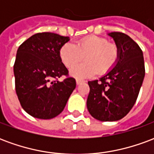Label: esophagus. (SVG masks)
<instances>
[{
    "mask_svg": "<svg viewBox=\"0 0 154 154\" xmlns=\"http://www.w3.org/2000/svg\"><path fill=\"white\" fill-rule=\"evenodd\" d=\"M76 82H77V85H80L81 83H82V82H82V81H81V80H76Z\"/></svg>",
    "mask_w": 154,
    "mask_h": 154,
    "instance_id": "34e87169",
    "label": "esophagus"
}]
</instances>
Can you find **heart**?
<instances>
[{"instance_id":"b5f03b06","label":"heart","mask_w":154,"mask_h":154,"mask_svg":"<svg viewBox=\"0 0 154 154\" xmlns=\"http://www.w3.org/2000/svg\"><path fill=\"white\" fill-rule=\"evenodd\" d=\"M60 57L68 68L74 67L85 57V63L71 70V75L83 80L93 77L97 72L102 76L109 72L119 57L118 46L110 44L106 38L91 35L77 41V44L67 43L61 48Z\"/></svg>"}]
</instances>
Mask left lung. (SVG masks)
I'll return each mask as SVG.
<instances>
[{"label":"left lung","mask_w":154,"mask_h":154,"mask_svg":"<svg viewBox=\"0 0 154 154\" xmlns=\"http://www.w3.org/2000/svg\"><path fill=\"white\" fill-rule=\"evenodd\" d=\"M119 50L116 66L100 80L88 82L87 110L100 121H116L135 104L145 75L143 52L138 44L121 32L109 34Z\"/></svg>","instance_id":"8db88e82"}]
</instances>
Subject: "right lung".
Returning <instances> with one entry per match:
<instances>
[{"mask_svg":"<svg viewBox=\"0 0 154 154\" xmlns=\"http://www.w3.org/2000/svg\"><path fill=\"white\" fill-rule=\"evenodd\" d=\"M69 37L43 32L20 44L14 64L15 91L22 108L33 117L49 119L63 110L76 87V80L61 60ZM66 75L63 82L57 80Z\"/></svg>","mask_w":154,"mask_h":154,"instance_id":"right-lung-1","label":"right lung"}]
</instances>
